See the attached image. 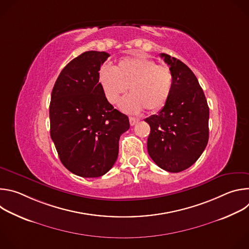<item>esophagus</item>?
I'll return each mask as SVG.
<instances>
[{"label":"esophagus","instance_id":"34e87169","mask_svg":"<svg viewBox=\"0 0 249 249\" xmlns=\"http://www.w3.org/2000/svg\"><path fill=\"white\" fill-rule=\"evenodd\" d=\"M129 121H130V125L134 126L139 121V119L135 118V117H129Z\"/></svg>","mask_w":249,"mask_h":249}]
</instances>
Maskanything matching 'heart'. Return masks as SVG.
Here are the masks:
<instances>
[{
  "mask_svg": "<svg viewBox=\"0 0 249 249\" xmlns=\"http://www.w3.org/2000/svg\"><path fill=\"white\" fill-rule=\"evenodd\" d=\"M98 82L106 100L111 104H115L129 88L130 94L119 102V108L131 114L144 108L149 112L160 111L169 100L174 86L169 67L141 56L123 58L114 68L103 66Z\"/></svg>",
  "mask_w": 249,
  "mask_h": 249,
  "instance_id": "heart-1",
  "label": "heart"
}]
</instances>
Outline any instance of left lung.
<instances>
[{"label": "left lung", "mask_w": 249, "mask_h": 249, "mask_svg": "<svg viewBox=\"0 0 249 249\" xmlns=\"http://www.w3.org/2000/svg\"><path fill=\"white\" fill-rule=\"evenodd\" d=\"M169 66L174 86L169 100L145 119L151 127L148 153L162 169L180 172L204 152L209 140V106L192 71L180 60L161 53Z\"/></svg>", "instance_id": "8db88e82"}]
</instances>
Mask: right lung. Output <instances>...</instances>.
<instances>
[{
  "label": "right lung",
  "instance_id": "obj_1",
  "mask_svg": "<svg viewBox=\"0 0 249 249\" xmlns=\"http://www.w3.org/2000/svg\"><path fill=\"white\" fill-rule=\"evenodd\" d=\"M106 52L87 51L60 73L49 107L50 135L61 162L82 177H99L115 163L128 116L106 100L98 82Z\"/></svg>",
  "mask_w": 249,
  "mask_h": 249
}]
</instances>
